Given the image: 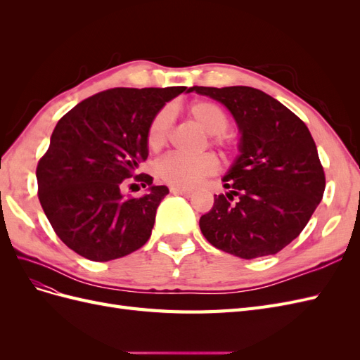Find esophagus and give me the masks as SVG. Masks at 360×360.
I'll use <instances>...</instances> for the list:
<instances>
[{"label":"esophagus","mask_w":360,"mask_h":360,"mask_svg":"<svg viewBox=\"0 0 360 360\" xmlns=\"http://www.w3.org/2000/svg\"><path fill=\"white\" fill-rule=\"evenodd\" d=\"M171 193L174 195H181V197H191L192 192L188 189H179V188H171Z\"/></svg>","instance_id":"obj_1"}]
</instances>
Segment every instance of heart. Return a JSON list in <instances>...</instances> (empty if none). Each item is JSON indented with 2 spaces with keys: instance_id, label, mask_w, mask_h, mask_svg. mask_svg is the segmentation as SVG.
Here are the masks:
<instances>
[{
  "instance_id": "1",
  "label": "heart",
  "mask_w": 360,
  "mask_h": 360,
  "mask_svg": "<svg viewBox=\"0 0 360 360\" xmlns=\"http://www.w3.org/2000/svg\"><path fill=\"white\" fill-rule=\"evenodd\" d=\"M188 115L198 124L205 134L210 135V144L222 151H228L233 146L231 138L224 134L230 118L224 108L213 101H195L188 106ZM174 123L172 112L168 108L159 110L147 126V146L150 150L158 151L167 144L171 127ZM217 169V160L210 153L198 156L169 155L163 158L158 165L159 177L179 189H192L202 181L207 176Z\"/></svg>"
}]
</instances>
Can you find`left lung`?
Wrapping results in <instances>:
<instances>
[{"mask_svg":"<svg viewBox=\"0 0 360 360\" xmlns=\"http://www.w3.org/2000/svg\"><path fill=\"white\" fill-rule=\"evenodd\" d=\"M231 111L240 151L200 228L214 248L245 259L275 255L320 204L326 176L309 129L287 106L252 86H192ZM238 201L233 202V197Z\"/></svg>","mask_w":360,"mask_h":360,"instance_id":"8db88e82","label":"left lung"}]
</instances>
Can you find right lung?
Returning <instances> with one entry per match:
<instances>
[{"label": "right lung", "mask_w": 360, "mask_h": 360, "mask_svg": "<svg viewBox=\"0 0 360 360\" xmlns=\"http://www.w3.org/2000/svg\"><path fill=\"white\" fill-rule=\"evenodd\" d=\"M186 89L117 86L60 118L37 163V193L53 231L76 254L103 263L147 243L158 207L169 192L136 171L148 156L147 126ZM130 178L150 186L149 193L124 198L121 189Z\"/></svg>", "instance_id": "obj_1"}]
</instances>
